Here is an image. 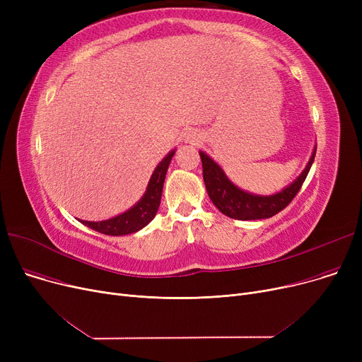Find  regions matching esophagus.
Returning <instances> with one entry per match:
<instances>
[{"label": "esophagus", "mask_w": 362, "mask_h": 362, "mask_svg": "<svg viewBox=\"0 0 362 362\" xmlns=\"http://www.w3.org/2000/svg\"><path fill=\"white\" fill-rule=\"evenodd\" d=\"M186 142H195L197 141V133L195 132H189V133H186Z\"/></svg>", "instance_id": "34e87169"}]
</instances>
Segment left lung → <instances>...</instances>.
I'll use <instances>...</instances> for the list:
<instances>
[{"mask_svg":"<svg viewBox=\"0 0 362 362\" xmlns=\"http://www.w3.org/2000/svg\"><path fill=\"white\" fill-rule=\"evenodd\" d=\"M315 151L313 157L302 171V175L286 189L272 197H258L240 191L229 179L226 177L223 170L204 152H199L202 161V177L206 187V192L213 204L218 210L230 218L236 220H259L270 218L284 210L298 195L300 187L305 182L308 171L314 163Z\"/></svg>","mask_w":362,"mask_h":362,"instance_id":"1","label":"left lung"}]
</instances>
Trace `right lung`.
<instances>
[{"label": "right lung", "instance_id": "add662e5", "mask_svg": "<svg viewBox=\"0 0 362 362\" xmlns=\"http://www.w3.org/2000/svg\"><path fill=\"white\" fill-rule=\"evenodd\" d=\"M173 156H175V151H171L170 154L158 164L154 175L151 176L145 195L135 206L130 208L129 211L105 221H98V223L82 221V223L90 227L92 230H97L108 236H122V235H129V233H135L141 230L142 227H145L152 218L156 217L158 211L164 179L167 175L168 164L171 158H173Z\"/></svg>", "mask_w": 362, "mask_h": 362}]
</instances>
